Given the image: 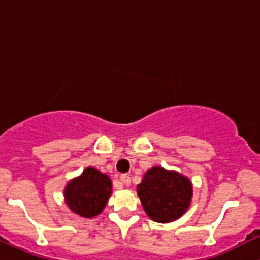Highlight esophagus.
Masks as SVG:
<instances>
[{
    "label": "esophagus",
    "mask_w": 260,
    "mask_h": 260,
    "mask_svg": "<svg viewBox=\"0 0 260 260\" xmlns=\"http://www.w3.org/2000/svg\"><path fill=\"white\" fill-rule=\"evenodd\" d=\"M120 180L122 183L124 184V186H129L131 184V177L128 175H122L120 177Z\"/></svg>",
    "instance_id": "esophagus-1"
}]
</instances>
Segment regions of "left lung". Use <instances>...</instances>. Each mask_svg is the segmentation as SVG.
I'll use <instances>...</instances> for the list:
<instances>
[{
    "label": "left lung",
    "mask_w": 260,
    "mask_h": 260,
    "mask_svg": "<svg viewBox=\"0 0 260 260\" xmlns=\"http://www.w3.org/2000/svg\"><path fill=\"white\" fill-rule=\"evenodd\" d=\"M137 194L151 220L168 223L180 219L188 210L193 197V184L180 172L153 166L137 186Z\"/></svg>",
    "instance_id": "8db88e82"
}]
</instances>
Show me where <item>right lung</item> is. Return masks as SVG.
<instances>
[{
  "mask_svg": "<svg viewBox=\"0 0 260 260\" xmlns=\"http://www.w3.org/2000/svg\"><path fill=\"white\" fill-rule=\"evenodd\" d=\"M111 194V178L92 166L68 181L63 190L64 203L70 210L85 219L101 214Z\"/></svg>",
  "mask_w": 260,
  "mask_h": 260,
  "instance_id": "add662e5",
  "label": "right lung"
}]
</instances>
